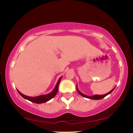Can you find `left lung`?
I'll list each match as a JSON object with an SVG mask.
<instances>
[{"label":"left lung","instance_id":"left-lung-1","mask_svg":"<svg viewBox=\"0 0 133 133\" xmlns=\"http://www.w3.org/2000/svg\"><path fill=\"white\" fill-rule=\"evenodd\" d=\"M76 89H77V91L78 92L79 94H80L81 96H84V97L85 98H89V99H91V100H100V99H102L103 98H104L105 96H106L107 95H109L110 93H111V92L112 91L115 89V88L114 89H112V90L111 91H109V92H108V93L105 94V95H92V96H88V95H84V93H82V92H80V91L78 90V89L77 88V85H76Z\"/></svg>","mask_w":133,"mask_h":133}]
</instances>
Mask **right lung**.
I'll return each instance as SVG.
<instances>
[{
  "mask_svg": "<svg viewBox=\"0 0 133 133\" xmlns=\"http://www.w3.org/2000/svg\"><path fill=\"white\" fill-rule=\"evenodd\" d=\"M61 78H62V76L58 79V82H57L54 89H53L51 92H49V93L48 94H46V95H40V96L32 97V96H26V95H23V94L21 93V92L18 90L17 91H18V93H19L20 95L24 98L26 99V100H29V101L32 102L33 103H35V104H42V103H45L46 102L49 101V100H50L51 99H52L55 96L56 94H57V92H58V85H59V84H60V80H61Z\"/></svg>",
  "mask_w": 133,
  "mask_h": 133,
  "instance_id": "obj_1",
  "label": "right lung"
}]
</instances>
